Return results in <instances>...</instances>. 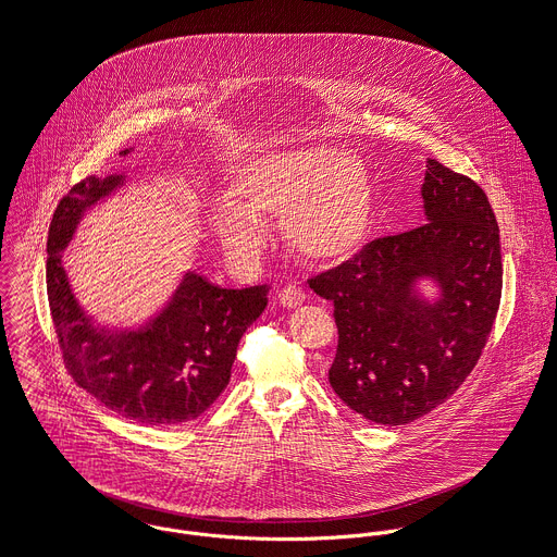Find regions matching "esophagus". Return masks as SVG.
Instances as JSON below:
<instances>
[{
  "instance_id": "obj_1",
  "label": "esophagus",
  "mask_w": 557,
  "mask_h": 557,
  "mask_svg": "<svg viewBox=\"0 0 557 557\" xmlns=\"http://www.w3.org/2000/svg\"><path fill=\"white\" fill-rule=\"evenodd\" d=\"M277 301H280L284 308H297V306H301V304L306 301V295H304V290L297 288V286H286V288L280 290Z\"/></svg>"
}]
</instances>
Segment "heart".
Segmentation results:
<instances>
[{
    "instance_id": "1",
    "label": "heart",
    "mask_w": 557,
    "mask_h": 557,
    "mask_svg": "<svg viewBox=\"0 0 557 557\" xmlns=\"http://www.w3.org/2000/svg\"><path fill=\"white\" fill-rule=\"evenodd\" d=\"M290 247L319 264L354 258L375 225V186L364 162L336 147L267 151L238 166L227 199L208 212V230L232 256L249 258L262 223H282Z\"/></svg>"
}]
</instances>
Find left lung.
<instances>
[{"mask_svg":"<svg viewBox=\"0 0 557 557\" xmlns=\"http://www.w3.org/2000/svg\"><path fill=\"white\" fill-rule=\"evenodd\" d=\"M428 223L371 240L310 280L334 304V393L380 425H406L449 399L475 369L504 286L499 225L486 193L428 158ZM432 281L440 297L418 286Z\"/></svg>","mask_w":557,"mask_h":557,"instance_id":"1","label":"left lung"}]
</instances>
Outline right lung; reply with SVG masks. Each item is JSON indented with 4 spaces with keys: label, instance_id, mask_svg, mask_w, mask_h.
<instances>
[{
    "label": "right lung",
    "instance_id": "1",
    "mask_svg": "<svg viewBox=\"0 0 557 557\" xmlns=\"http://www.w3.org/2000/svg\"><path fill=\"white\" fill-rule=\"evenodd\" d=\"M125 180V173L90 175L60 199L47 236L49 310L77 386L129 421L171 428L201 417L223 393L236 347L264 312L269 288H221L186 271L169 301L145 323H95L71 288L62 253L84 214L123 188Z\"/></svg>",
    "mask_w": 557,
    "mask_h": 557
}]
</instances>
